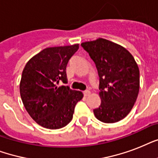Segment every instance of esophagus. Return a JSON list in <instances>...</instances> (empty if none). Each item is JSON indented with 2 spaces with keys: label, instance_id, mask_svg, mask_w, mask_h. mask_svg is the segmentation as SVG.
<instances>
[{
  "label": "esophagus",
  "instance_id": "1",
  "mask_svg": "<svg viewBox=\"0 0 158 158\" xmlns=\"http://www.w3.org/2000/svg\"><path fill=\"white\" fill-rule=\"evenodd\" d=\"M83 94H84V97H87V96H89V94H90V91H89V90H86V91H84Z\"/></svg>",
  "mask_w": 158,
  "mask_h": 158
}]
</instances>
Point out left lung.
Segmentation results:
<instances>
[{
	"mask_svg": "<svg viewBox=\"0 0 158 158\" xmlns=\"http://www.w3.org/2000/svg\"><path fill=\"white\" fill-rule=\"evenodd\" d=\"M96 64L101 104L94 113L102 122L115 123L130 112L139 91V69L131 53L104 38L81 43Z\"/></svg>",
	"mask_w": 158,
	"mask_h": 158,
	"instance_id": "left-lung-1",
	"label": "left lung"
}]
</instances>
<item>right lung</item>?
Returning a JSON list of instances; mask_svg holds the SVG:
<instances>
[{
    "instance_id": "1",
    "label": "right lung",
    "mask_w": 158,
    "mask_h": 158,
    "mask_svg": "<svg viewBox=\"0 0 158 158\" xmlns=\"http://www.w3.org/2000/svg\"><path fill=\"white\" fill-rule=\"evenodd\" d=\"M79 44L47 48L31 58L23 68L19 91L23 104L36 123L47 129L64 127L73 118L74 106L83 98L80 91L68 86L66 65Z\"/></svg>"
}]
</instances>
